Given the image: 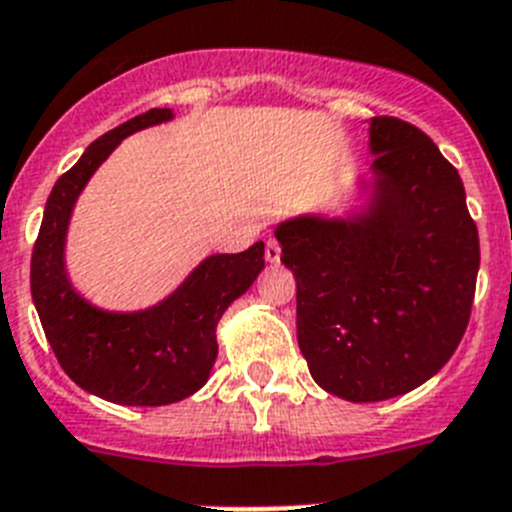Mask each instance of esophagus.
<instances>
[{"label":"esophagus","instance_id":"1","mask_svg":"<svg viewBox=\"0 0 512 512\" xmlns=\"http://www.w3.org/2000/svg\"><path fill=\"white\" fill-rule=\"evenodd\" d=\"M265 260L268 262L281 260V244L275 242V239H268V242H265Z\"/></svg>","mask_w":512,"mask_h":512}]
</instances>
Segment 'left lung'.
Here are the masks:
<instances>
[{
    "mask_svg": "<svg viewBox=\"0 0 512 512\" xmlns=\"http://www.w3.org/2000/svg\"><path fill=\"white\" fill-rule=\"evenodd\" d=\"M373 195L350 219L275 229L296 275V332L311 379L348 402L417 389L469 324L479 270L464 182L412 123L371 118Z\"/></svg>",
    "mask_w": 512,
    "mask_h": 512,
    "instance_id": "left-lung-1",
    "label": "left lung"
}]
</instances>
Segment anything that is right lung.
<instances>
[{"mask_svg": "<svg viewBox=\"0 0 512 512\" xmlns=\"http://www.w3.org/2000/svg\"><path fill=\"white\" fill-rule=\"evenodd\" d=\"M170 118V108H154L87 146L48 195L30 260L33 304L66 376L95 397L128 407L180 402L206 384L219 353L221 314L265 268L262 242L237 255H211L170 299L133 314L97 309L71 288L64 242L79 193L128 133Z\"/></svg>", "mask_w": 512, "mask_h": 512, "instance_id": "add662e5", "label": "right lung"}]
</instances>
